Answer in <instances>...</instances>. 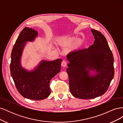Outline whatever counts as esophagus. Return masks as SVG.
Masks as SVG:
<instances>
[{"instance_id": "obj_1", "label": "esophagus", "mask_w": 123, "mask_h": 123, "mask_svg": "<svg viewBox=\"0 0 123 123\" xmlns=\"http://www.w3.org/2000/svg\"><path fill=\"white\" fill-rule=\"evenodd\" d=\"M62 66L63 67H65L67 65V62L65 61H63L62 62V64H61Z\"/></svg>"}]
</instances>
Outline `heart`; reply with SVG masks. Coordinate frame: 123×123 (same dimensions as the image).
Returning a JSON list of instances; mask_svg holds the SVG:
<instances>
[{"mask_svg":"<svg viewBox=\"0 0 123 123\" xmlns=\"http://www.w3.org/2000/svg\"><path fill=\"white\" fill-rule=\"evenodd\" d=\"M74 41V39L73 38H70V39H62L60 40L59 42V44L62 46H68L71 44Z\"/></svg>","mask_w":123,"mask_h":123,"instance_id":"b5f03b06","label":"heart"}]
</instances>
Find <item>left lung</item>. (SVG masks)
I'll use <instances>...</instances> for the list:
<instances>
[{
  "label": "left lung",
  "instance_id": "obj_1",
  "mask_svg": "<svg viewBox=\"0 0 123 123\" xmlns=\"http://www.w3.org/2000/svg\"><path fill=\"white\" fill-rule=\"evenodd\" d=\"M91 31L95 38L92 46L67 55L71 93L84 99L105 93L114 74L113 54L105 37L94 29Z\"/></svg>",
  "mask_w": 123,
  "mask_h": 123
}]
</instances>
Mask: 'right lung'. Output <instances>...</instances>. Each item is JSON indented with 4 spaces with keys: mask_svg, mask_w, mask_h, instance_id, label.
<instances>
[{
    "mask_svg": "<svg viewBox=\"0 0 123 123\" xmlns=\"http://www.w3.org/2000/svg\"><path fill=\"white\" fill-rule=\"evenodd\" d=\"M38 32L25 27L19 35L11 53V74L19 93L24 98L42 100L51 93V80L61 71L62 59L53 61H41L34 69L29 70L21 65V59L27 42H33L37 37Z\"/></svg>",
    "mask_w": 123,
    "mask_h": 123,
    "instance_id": "right-lung-1",
    "label": "right lung"
}]
</instances>
